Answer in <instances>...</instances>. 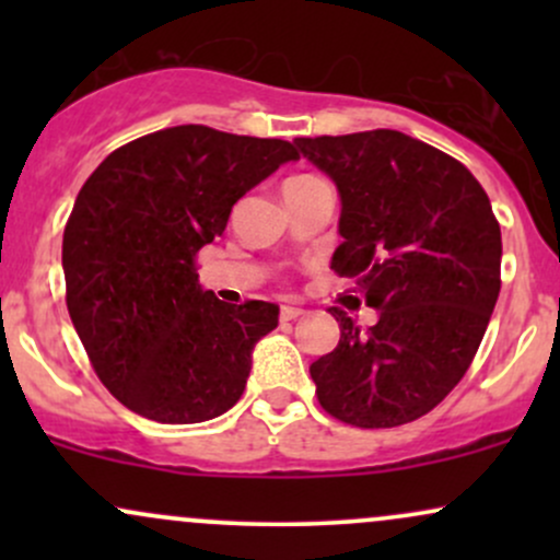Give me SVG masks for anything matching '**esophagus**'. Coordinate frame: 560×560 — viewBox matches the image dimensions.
Returning <instances> with one entry per match:
<instances>
[{"label": "esophagus", "mask_w": 560, "mask_h": 560, "mask_svg": "<svg viewBox=\"0 0 560 560\" xmlns=\"http://www.w3.org/2000/svg\"><path fill=\"white\" fill-rule=\"evenodd\" d=\"M300 316H302L300 307H294V305L281 307V320H294V318H300Z\"/></svg>", "instance_id": "esophagus-1"}]
</instances>
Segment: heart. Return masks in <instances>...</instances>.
<instances>
[{
  "mask_svg": "<svg viewBox=\"0 0 560 560\" xmlns=\"http://www.w3.org/2000/svg\"><path fill=\"white\" fill-rule=\"evenodd\" d=\"M294 178H305V176H294ZM294 178H289V182H294Z\"/></svg>",
  "mask_w": 560,
  "mask_h": 560,
  "instance_id": "1",
  "label": "heart"
}]
</instances>
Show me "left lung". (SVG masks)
Segmentation results:
<instances>
[{
	"instance_id": "8db88e82",
	"label": "left lung",
	"mask_w": 560,
	"mask_h": 560,
	"mask_svg": "<svg viewBox=\"0 0 560 560\" xmlns=\"http://www.w3.org/2000/svg\"><path fill=\"white\" fill-rule=\"evenodd\" d=\"M294 144L337 184L331 268L378 313L361 331L329 311L339 345L311 365L320 408L361 429L421 419L464 378L498 302L490 197L458 160L389 128Z\"/></svg>"
}]
</instances>
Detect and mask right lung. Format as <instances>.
<instances>
[{"label": "right lung", "instance_id": "add662e5", "mask_svg": "<svg viewBox=\"0 0 560 560\" xmlns=\"http://www.w3.org/2000/svg\"><path fill=\"white\" fill-rule=\"evenodd\" d=\"M289 160H300L289 141L189 124L128 141L81 186L62 234L68 313L128 410L199 423L242 397L279 305H226L199 287L195 258L236 199Z\"/></svg>", "mask_w": 560, "mask_h": 560}]
</instances>
